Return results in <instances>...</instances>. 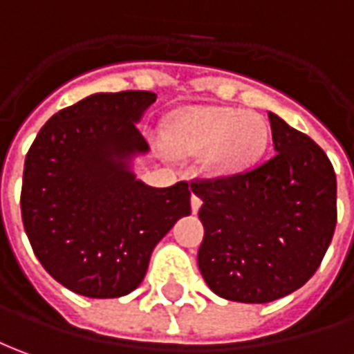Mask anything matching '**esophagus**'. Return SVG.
Wrapping results in <instances>:
<instances>
[{
  "label": "esophagus",
  "instance_id": "obj_1",
  "mask_svg": "<svg viewBox=\"0 0 354 354\" xmlns=\"http://www.w3.org/2000/svg\"><path fill=\"white\" fill-rule=\"evenodd\" d=\"M202 206V201H201V196H196V194H192V198H191V208H192V214H196L198 209H201Z\"/></svg>",
  "mask_w": 354,
  "mask_h": 354
}]
</instances>
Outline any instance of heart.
<instances>
[{
	"instance_id": "b5f03b06",
	"label": "heart",
	"mask_w": 354,
	"mask_h": 354,
	"mask_svg": "<svg viewBox=\"0 0 354 354\" xmlns=\"http://www.w3.org/2000/svg\"><path fill=\"white\" fill-rule=\"evenodd\" d=\"M165 142L185 156L206 153L204 165L214 175L245 169L266 145V125L252 111L185 107L169 115Z\"/></svg>"
}]
</instances>
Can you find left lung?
Listing matches in <instances>:
<instances>
[{"label":"left lung","instance_id":"left-lung-1","mask_svg":"<svg viewBox=\"0 0 354 354\" xmlns=\"http://www.w3.org/2000/svg\"><path fill=\"white\" fill-rule=\"evenodd\" d=\"M275 152L247 171L191 185L201 196L198 268L235 303H272L318 270L337 223V181L320 146L268 113Z\"/></svg>","mask_w":354,"mask_h":354}]
</instances>
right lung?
<instances>
[{"instance_id": "1", "label": "right lung", "mask_w": 354, "mask_h": 354, "mask_svg": "<svg viewBox=\"0 0 354 354\" xmlns=\"http://www.w3.org/2000/svg\"><path fill=\"white\" fill-rule=\"evenodd\" d=\"M153 92L92 94L50 117L24 160L21 214L46 272L73 293L117 299L145 279L153 247L191 214L189 183L148 187L131 169Z\"/></svg>"}]
</instances>
